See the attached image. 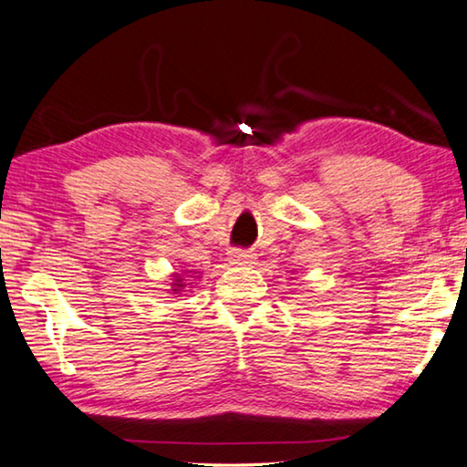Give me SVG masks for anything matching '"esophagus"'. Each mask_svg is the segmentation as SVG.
I'll return each instance as SVG.
<instances>
[{"mask_svg": "<svg viewBox=\"0 0 467 467\" xmlns=\"http://www.w3.org/2000/svg\"><path fill=\"white\" fill-rule=\"evenodd\" d=\"M254 258L256 254L250 250H232L229 252V263L235 265V266H250L254 265Z\"/></svg>", "mask_w": 467, "mask_h": 467, "instance_id": "1", "label": "esophagus"}]
</instances>
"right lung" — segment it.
<instances>
[{"instance_id":"right-lung-1","label":"right lung","mask_w":467,"mask_h":467,"mask_svg":"<svg viewBox=\"0 0 467 467\" xmlns=\"http://www.w3.org/2000/svg\"><path fill=\"white\" fill-rule=\"evenodd\" d=\"M171 287H173V289H171V292H173V294H180V292H182V289H183V287H186V285H183V279L180 277V275H175V279H173V284H171Z\"/></svg>"}]
</instances>
